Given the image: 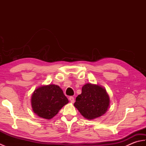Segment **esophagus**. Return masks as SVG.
<instances>
[{"mask_svg":"<svg viewBox=\"0 0 146 146\" xmlns=\"http://www.w3.org/2000/svg\"><path fill=\"white\" fill-rule=\"evenodd\" d=\"M69 100L71 102V103H74V102H75V99H74L73 97H70Z\"/></svg>","mask_w":146,"mask_h":146,"instance_id":"esophagus-1","label":"esophagus"}]
</instances>
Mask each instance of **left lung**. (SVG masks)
<instances>
[{
	"label": "left lung",
	"instance_id": "8db88e82",
	"mask_svg": "<svg viewBox=\"0 0 146 146\" xmlns=\"http://www.w3.org/2000/svg\"><path fill=\"white\" fill-rule=\"evenodd\" d=\"M110 97L104 87L99 85L86 83L83 86L82 94L76 98L75 106L85 119L93 120L107 112Z\"/></svg>",
	"mask_w": 146,
	"mask_h": 146
}]
</instances>
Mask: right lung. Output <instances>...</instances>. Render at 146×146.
<instances>
[{"label":"right lung","instance_id":"add662e5","mask_svg":"<svg viewBox=\"0 0 146 146\" xmlns=\"http://www.w3.org/2000/svg\"><path fill=\"white\" fill-rule=\"evenodd\" d=\"M33 110L37 115L51 119L69 101L60 86L53 84L37 88L31 99Z\"/></svg>","mask_w":146,"mask_h":146}]
</instances>
